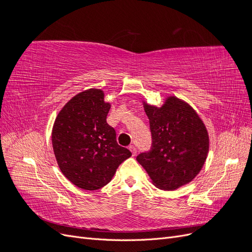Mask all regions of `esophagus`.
<instances>
[{"mask_svg": "<svg viewBox=\"0 0 252 252\" xmlns=\"http://www.w3.org/2000/svg\"><path fill=\"white\" fill-rule=\"evenodd\" d=\"M128 148H129V150L132 152V156L136 155V148H135V146H133V145H130V146H129Z\"/></svg>", "mask_w": 252, "mask_h": 252, "instance_id": "esophagus-1", "label": "esophagus"}]
</instances>
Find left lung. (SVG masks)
Wrapping results in <instances>:
<instances>
[{
	"label": "left lung",
	"mask_w": 252,
	"mask_h": 252,
	"mask_svg": "<svg viewBox=\"0 0 252 252\" xmlns=\"http://www.w3.org/2000/svg\"><path fill=\"white\" fill-rule=\"evenodd\" d=\"M149 119L152 148L136 158L157 188L171 191L191 182L209 151L203 120L187 102L169 95L161 107L143 101Z\"/></svg>",
	"instance_id": "left-lung-1"
}]
</instances>
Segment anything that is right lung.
<instances>
[{"mask_svg": "<svg viewBox=\"0 0 252 252\" xmlns=\"http://www.w3.org/2000/svg\"><path fill=\"white\" fill-rule=\"evenodd\" d=\"M104 91L83 90L60 110L52 127L51 140L60 170L73 185L96 190L107 185L119 165L131 157L120 146L116 130L106 122L111 107Z\"/></svg>", "mask_w": 252, "mask_h": 252, "instance_id": "obj_1", "label": "right lung"}]
</instances>
